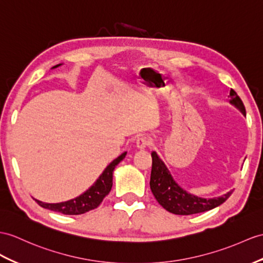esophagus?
<instances>
[{
  "label": "esophagus",
  "mask_w": 263,
  "mask_h": 263,
  "mask_svg": "<svg viewBox=\"0 0 263 263\" xmlns=\"http://www.w3.org/2000/svg\"><path fill=\"white\" fill-rule=\"evenodd\" d=\"M142 146H143V144H140L139 142H137V147H139V148H142ZM144 147V146H143Z\"/></svg>",
  "instance_id": "34e87169"
}]
</instances>
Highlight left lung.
I'll return each instance as SVG.
<instances>
[{"label": "left lung", "mask_w": 263, "mask_h": 263, "mask_svg": "<svg viewBox=\"0 0 263 263\" xmlns=\"http://www.w3.org/2000/svg\"><path fill=\"white\" fill-rule=\"evenodd\" d=\"M121 159H123V156H118L116 159H114V161L105 168V171L102 172V174L99 176L98 180L96 181L85 193L72 198V200L53 204L43 203L39 200H35V198H33V200H35V202L44 209L69 215L83 214L86 212H89L90 210L97 209L99 206V204L102 202V200H104V197L109 193L111 190L112 172L115 167L120 163Z\"/></svg>", "instance_id": "left-lung-1"}]
</instances>
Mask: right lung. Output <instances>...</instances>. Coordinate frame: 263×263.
I'll use <instances>...</instances> for the list:
<instances>
[{"mask_svg": "<svg viewBox=\"0 0 263 263\" xmlns=\"http://www.w3.org/2000/svg\"><path fill=\"white\" fill-rule=\"evenodd\" d=\"M229 102L235 106L242 112L246 114V108L242 100L236 93H230ZM153 157V168H152V192L157 202L168 212L178 215H190L205 211L212 210L220 204L226 202L231 192L224 194L223 196L211 198L197 197L191 195L186 191L183 190L171 175L170 171L166 167L164 162L158 157L156 152L152 153Z\"/></svg>", "mask_w": 263, "mask_h": 263, "instance_id": "add662e5", "label": "right lung"}]
</instances>
